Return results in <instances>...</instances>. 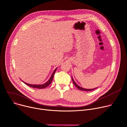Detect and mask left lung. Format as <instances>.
<instances>
[{"mask_svg":"<svg viewBox=\"0 0 127 127\" xmlns=\"http://www.w3.org/2000/svg\"><path fill=\"white\" fill-rule=\"evenodd\" d=\"M71 78H72V82H73V83L74 85L76 87H77V88L78 89H80V90H83V91H92V90H95V89L96 88H93V89H85V88H82V87L79 86L77 84H76V83H75V81H74V80H73L72 77H71Z\"/></svg>","mask_w":127,"mask_h":127,"instance_id":"1","label":"left lung"}]
</instances>
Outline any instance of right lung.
<instances>
[{
	"label": "right lung",
	"mask_w": 127,
	"mask_h": 127,
	"mask_svg": "<svg viewBox=\"0 0 127 127\" xmlns=\"http://www.w3.org/2000/svg\"><path fill=\"white\" fill-rule=\"evenodd\" d=\"M57 69V68L55 69V70L54 71L53 73H52V75H51V77H50L49 79L46 83H45L44 84H40V85H36V84H34V85H33H33H32V84H30L27 83H25V82H23V81H22L25 84H26L27 85H28V86H30V87H32V88H38V89H43V88H46V87H47L48 85H49L52 82V81H53V78H54V74H55V72H56Z\"/></svg>",
	"instance_id": "add662e5"
}]
</instances>
